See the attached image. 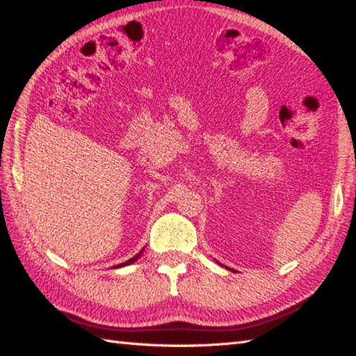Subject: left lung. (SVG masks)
Segmentation results:
<instances>
[{"mask_svg": "<svg viewBox=\"0 0 356 356\" xmlns=\"http://www.w3.org/2000/svg\"><path fill=\"white\" fill-rule=\"evenodd\" d=\"M228 269H229V268H228ZM229 270H234V269H229Z\"/></svg>", "mask_w": 356, "mask_h": 356, "instance_id": "obj_1", "label": "left lung"}]
</instances>
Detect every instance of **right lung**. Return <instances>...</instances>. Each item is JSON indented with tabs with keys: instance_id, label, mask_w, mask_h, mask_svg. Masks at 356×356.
<instances>
[{
	"instance_id": "add662e5",
	"label": "right lung",
	"mask_w": 356,
	"mask_h": 356,
	"mask_svg": "<svg viewBox=\"0 0 356 356\" xmlns=\"http://www.w3.org/2000/svg\"><path fill=\"white\" fill-rule=\"evenodd\" d=\"M142 252H143V249H142V251L139 252V254H136L134 257H133V259H130V260H127V261H124V263H120V264H116V266L115 268H122V266H127V264H131V263H134L136 260H138L139 259V257L142 255Z\"/></svg>"
}]
</instances>
